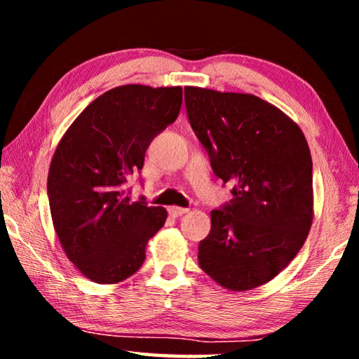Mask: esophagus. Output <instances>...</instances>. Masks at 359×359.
I'll return each mask as SVG.
<instances>
[{
	"mask_svg": "<svg viewBox=\"0 0 359 359\" xmlns=\"http://www.w3.org/2000/svg\"><path fill=\"white\" fill-rule=\"evenodd\" d=\"M168 212H169V215H172V217H180V215L187 214L188 209H185V208H179V205H171V208L168 209Z\"/></svg>",
	"mask_w": 359,
	"mask_h": 359,
	"instance_id": "1",
	"label": "esophagus"
}]
</instances>
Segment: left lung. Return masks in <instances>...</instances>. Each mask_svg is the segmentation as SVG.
Returning <instances> with one entry per match:
<instances>
[{
	"label": "left lung",
	"mask_w": 359,
	"mask_h": 359,
	"mask_svg": "<svg viewBox=\"0 0 359 359\" xmlns=\"http://www.w3.org/2000/svg\"><path fill=\"white\" fill-rule=\"evenodd\" d=\"M191 128L233 201L210 212L201 269L220 287L247 291L287 267L313 222L312 156L302 130L250 93L185 87Z\"/></svg>",
	"instance_id": "left-lung-1"
}]
</instances>
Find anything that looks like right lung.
I'll list each match as a JSON object with an SVG mask.
<instances>
[{
	"label": "right lung",
	"mask_w": 359,
	"mask_h": 359,
	"mask_svg": "<svg viewBox=\"0 0 359 359\" xmlns=\"http://www.w3.org/2000/svg\"><path fill=\"white\" fill-rule=\"evenodd\" d=\"M180 106L182 87L120 85L90 102L60 139L47 177L50 215L66 257L90 280L131 277L165 224V208L131 203L123 187Z\"/></svg>",
	"instance_id": "obj_1"
}]
</instances>
